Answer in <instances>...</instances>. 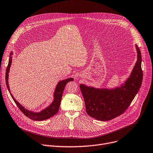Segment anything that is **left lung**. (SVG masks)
Listing matches in <instances>:
<instances>
[{
	"label": "left lung",
	"instance_id": "8db88e82",
	"mask_svg": "<svg viewBox=\"0 0 153 153\" xmlns=\"http://www.w3.org/2000/svg\"><path fill=\"white\" fill-rule=\"evenodd\" d=\"M138 59L125 85L115 89H99L80 85L87 114L100 121H108L123 114L139 91L143 81L141 54L136 45Z\"/></svg>",
	"mask_w": 153,
	"mask_h": 153
}]
</instances>
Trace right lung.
<instances>
[{
	"label": "right lung",
	"instance_id": "obj_1",
	"mask_svg": "<svg viewBox=\"0 0 153 153\" xmlns=\"http://www.w3.org/2000/svg\"><path fill=\"white\" fill-rule=\"evenodd\" d=\"M12 53H10V55H12ZM11 63H12V58L10 57L9 60V64H8V66L6 69V72H5V82H6V85L8 88V90H9L11 97H12L13 100H14L15 103H16V105H17V107L19 108V109L22 111V113L27 116L28 118H29L31 120H35V121H42V120H46L52 117L53 115H54L58 113V111L59 110V108L60 106V103L62 98V95L63 91L64 90V87H65L66 85L70 81H73V79L72 78H69L65 80H63V81H60L57 86L56 87V90L54 91V100L53 103L51 104V105L48 107L46 108L45 110H42V111L38 112V113H35V112L29 111L27 109H25L23 107H22L20 104L17 102L13 96L11 94L10 92V89H9V83H8V79H9V72L10 70V68L11 66Z\"/></svg>",
	"mask_w": 153,
	"mask_h": 153
}]
</instances>
